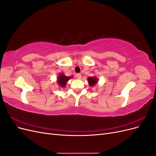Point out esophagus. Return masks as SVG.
Masks as SVG:
<instances>
[{
    "label": "esophagus",
    "mask_w": 156,
    "mask_h": 156,
    "mask_svg": "<svg viewBox=\"0 0 156 156\" xmlns=\"http://www.w3.org/2000/svg\"><path fill=\"white\" fill-rule=\"evenodd\" d=\"M76 77L78 79H81L82 77V75L81 73H77V74H76Z\"/></svg>",
    "instance_id": "34e87169"
}]
</instances>
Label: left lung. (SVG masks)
Instances as JSON below:
<instances>
[{"label":"left lung","instance_id":"obj_1","mask_svg":"<svg viewBox=\"0 0 156 156\" xmlns=\"http://www.w3.org/2000/svg\"><path fill=\"white\" fill-rule=\"evenodd\" d=\"M87 79H88L89 85L90 87H93L96 84L98 83V79L96 77H88Z\"/></svg>","mask_w":156,"mask_h":156}]
</instances>
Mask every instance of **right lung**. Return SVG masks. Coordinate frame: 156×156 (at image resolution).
I'll return each instance as SVG.
<instances>
[{"mask_svg":"<svg viewBox=\"0 0 156 156\" xmlns=\"http://www.w3.org/2000/svg\"><path fill=\"white\" fill-rule=\"evenodd\" d=\"M72 77L66 76V75H64V73H60L57 77V83L60 87L64 88L66 85V83Z\"/></svg>","mask_w":156,"mask_h":156,"instance_id":"1","label":"right lung"}]
</instances>
